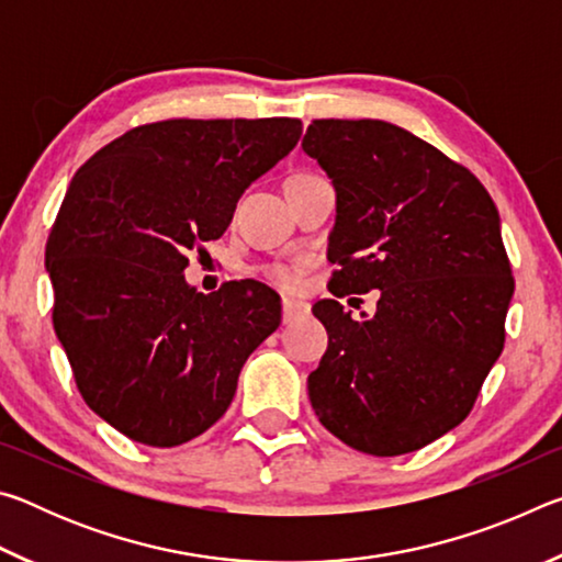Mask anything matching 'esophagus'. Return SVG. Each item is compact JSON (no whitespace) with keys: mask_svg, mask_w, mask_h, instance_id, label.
Segmentation results:
<instances>
[{"mask_svg":"<svg viewBox=\"0 0 562 562\" xmlns=\"http://www.w3.org/2000/svg\"><path fill=\"white\" fill-rule=\"evenodd\" d=\"M307 312H310V304L307 302L290 300V297L282 300V319L284 322H290V319L300 317V315H307Z\"/></svg>","mask_w":562,"mask_h":562,"instance_id":"obj_1","label":"esophagus"}]
</instances>
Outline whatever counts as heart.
Here are the masks:
<instances>
[{
	"instance_id": "heart-1",
	"label": "heart",
	"mask_w": 562,
	"mask_h": 562,
	"mask_svg": "<svg viewBox=\"0 0 562 562\" xmlns=\"http://www.w3.org/2000/svg\"><path fill=\"white\" fill-rule=\"evenodd\" d=\"M265 274H268V280L274 284V288H282V290L294 288L300 280V270L290 268V265H270V268H265Z\"/></svg>"
}]
</instances>
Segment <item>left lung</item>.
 I'll list each match as a JSON object with an SVG mask.
<instances>
[{
	"label": "left lung",
	"instance_id": "8db88e82",
	"mask_svg": "<svg viewBox=\"0 0 562 562\" xmlns=\"http://www.w3.org/2000/svg\"><path fill=\"white\" fill-rule=\"evenodd\" d=\"M337 190L331 274L312 312L329 345L307 379L322 426L351 449L402 456L459 426L503 351L513 297L501 217L469 168L386 121L319 119L302 138Z\"/></svg>",
	"mask_w": 562,
	"mask_h": 562
}]
</instances>
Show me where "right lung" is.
Returning a JSON list of instances; mask_svg holds the SVG:
<instances>
[{
    "mask_svg": "<svg viewBox=\"0 0 562 562\" xmlns=\"http://www.w3.org/2000/svg\"><path fill=\"white\" fill-rule=\"evenodd\" d=\"M300 136L297 119L146 123L71 178L46 240L54 329L83 402L131 441L170 449L211 429L280 327L265 284L203 294L183 272Z\"/></svg>",
    "mask_w": 562,
    "mask_h": 562,
    "instance_id": "1",
    "label": "right lung"
}]
</instances>
